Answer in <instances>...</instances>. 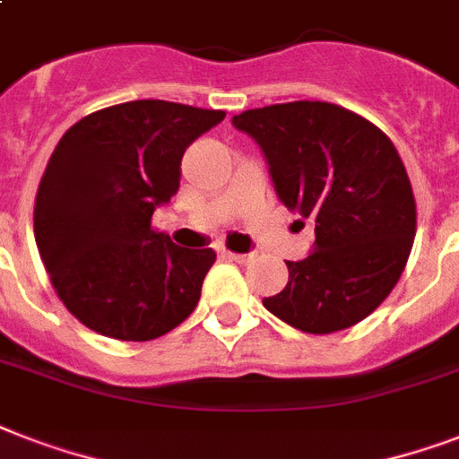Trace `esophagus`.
I'll return each mask as SVG.
<instances>
[{
    "instance_id": "1",
    "label": "esophagus",
    "mask_w": 459,
    "mask_h": 459,
    "mask_svg": "<svg viewBox=\"0 0 459 459\" xmlns=\"http://www.w3.org/2000/svg\"><path fill=\"white\" fill-rule=\"evenodd\" d=\"M221 255L226 259H233V262H238V264H247V262L252 259V255H238V252H230V250H223Z\"/></svg>"
}]
</instances>
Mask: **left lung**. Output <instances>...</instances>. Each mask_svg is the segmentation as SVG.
<instances>
[{
  "label": "left lung",
  "mask_w": 459,
  "mask_h": 459,
  "mask_svg": "<svg viewBox=\"0 0 459 459\" xmlns=\"http://www.w3.org/2000/svg\"><path fill=\"white\" fill-rule=\"evenodd\" d=\"M257 140L288 209L314 221V252L286 262L288 286L264 307L324 335L367 319L391 295L417 230L398 150L378 126L328 102H286L233 117Z\"/></svg>",
  "instance_id": "8db88e82"
}]
</instances>
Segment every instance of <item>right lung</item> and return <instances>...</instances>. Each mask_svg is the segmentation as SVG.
Listing matches in <instances>:
<instances>
[{
  "mask_svg": "<svg viewBox=\"0 0 459 459\" xmlns=\"http://www.w3.org/2000/svg\"><path fill=\"white\" fill-rule=\"evenodd\" d=\"M223 118L135 100L88 114L54 147L35 197V243L59 300L95 333L154 341L200 302L216 252L173 245L152 214L178 190L187 145Z\"/></svg>",
  "mask_w": 459,
  "mask_h": 459,
  "instance_id": "obj_1",
  "label": "right lung"
}]
</instances>
